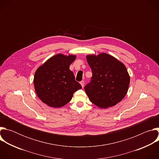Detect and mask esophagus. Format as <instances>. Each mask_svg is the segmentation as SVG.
I'll use <instances>...</instances> for the list:
<instances>
[{"label": "esophagus", "instance_id": "1", "mask_svg": "<svg viewBox=\"0 0 159 159\" xmlns=\"http://www.w3.org/2000/svg\"><path fill=\"white\" fill-rule=\"evenodd\" d=\"M80 85H81L82 87H84V80L81 81V82H80Z\"/></svg>", "mask_w": 159, "mask_h": 159}]
</instances>
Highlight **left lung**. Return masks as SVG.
<instances>
[{
  "mask_svg": "<svg viewBox=\"0 0 159 159\" xmlns=\"http://www.w3.org/2000/svg\"><path fill=\"white\" fill-rule=\"evenodd\" d=\"M86 59L93 73L91 82L84 87L90 102L104 109L115 106L125 97L129 85L125 65L106 53L87 55Z\"/></svg>",
  "mask_w": 159,
  "mask_h": 159,
  "instance_id": "1",
  "label": "left lung"
}]
</instances>
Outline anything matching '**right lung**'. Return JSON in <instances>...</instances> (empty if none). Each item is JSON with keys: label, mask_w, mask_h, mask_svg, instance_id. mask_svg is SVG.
Listing matches in <instances>:
<instances>
[{"label": "right lung", "mask_w": 159, "mask_h": 159, "mask_svg": "<svg viewBox=\"0 0 159 159\" xmlns=\"http://www.w3.org/2000/svg\"><path fill=\"white\" fill-rule=\"evenodd\" d=\"M75 58V55L59 53L38 68L34 76V87L43 102L52 107H63L71 101L74 93L82 88L69 69Z\"/></svg>", "instance_id": "1"}]
</instances>
